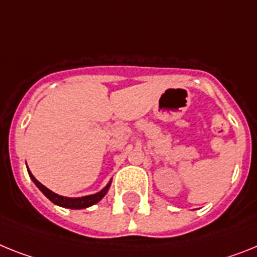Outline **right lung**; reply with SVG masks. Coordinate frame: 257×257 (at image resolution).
Masks as SVG:
<instances>
[{"instance_id":"right-lung-1","label":"right lung","mask_w":257,"mask_h":257,"mask_svg":"<svg viewBox=\"0 0 257 257\" xmlns=\"http://www.w3.org/2000/svg\"><path fill=\"white\" fill-rule=\"evenodd\" d=\"M27 171H29V175L30 178H31L32 182L35 183L36 187H38L43 193H44L45 197L49 198L55 205H59V206H62V208H68V209H85V208H88V206L94 205V204L100 201V200L107 195V192H108L112 183V180H109L108 184L105 185L102 191L96 192V193H94V195L83 196V197H65V196H60L57 195V193H55V192H52L51 189L47 188V187L43 185L39 180H36V178L32 175L31 171L29 170V167H27Z\"/></svg>"}]
</instances>
